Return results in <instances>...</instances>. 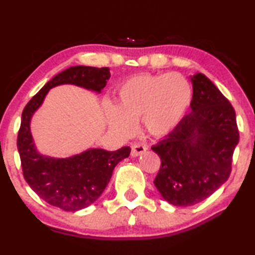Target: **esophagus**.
Segmentation results:
<instances>
[{"mask_svg":"<svg viewBox=\"0 0 255 255\" xmlns=\"http://www.w3.org/2000/svg\"><path fill=\"white\" fill-rule=\"evenodd\" d=\"M146 150V146L144 144H132L131 145V151H130V155L131 157H137V156H141L142 153H144Z\"/></svg>","mask_w":255,"mask_h":255,"instance_id":"34e87169","label":"esophagus"}]
</instances>
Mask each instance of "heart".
Returning a JSON list of instances; mask_svg holds the SVG:
<instances>
[{
    "instance_id": "1",
    "label": "heart",
    "mask_w": 255,
    "mask_h": 255,
    "mask_svg": "<svg viewBox=\"0 0 255 255\" xmlns=\"http://www.w3.org/2000/svg\"><path fill=\"white\" fill-rule=\"evenodd\" d=\"M193 100V89L180 74H141L128 78L117 92V106L106 105L110 128L127 137L143 120L150 135L162 137L181 123Z\"/></svg>"
}]
</instances>
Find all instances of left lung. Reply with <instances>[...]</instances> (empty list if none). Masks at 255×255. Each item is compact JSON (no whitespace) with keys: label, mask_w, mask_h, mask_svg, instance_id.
<instances>
[{"label":"left lung","mask_w":255,"mask_h":255,"mask_svg":"<svg viewBox=\"0 0 255 255\" xmlns=\"http://www.w3.org/2000/svg\"><path fill=\"white\" fill-rule=\"evenodd\" d=\"M192 112L151 149L162 164L153 184L168 203L189 207L228 180L239 142L236 112L206 75L191 76Z\"/></svg>","instance_id":"1"}]
</instances>
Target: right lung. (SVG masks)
Instances as JSON below:
<instances>
[{"label":"right lung","instance_id":"1","mask_svg":"<svg viewBox=\"0 0 255 255\" xmlns=\"http://www.w3.org/2000/svg\"><path fill=\"white\" fill-rule=\"evenodd\" d=\"M110 68L74 66L48 81L25 106L17 138L24 178L37 195L66 211H78L91 206L112 177L114 167L130 153L129 146L117 151L89 148L66 158L39 152L31 132V120L40 109L49 90L71 84L99 93L110 80Z\"/></svg>","mask_w":255,"mask_h":255}]
</instances>
